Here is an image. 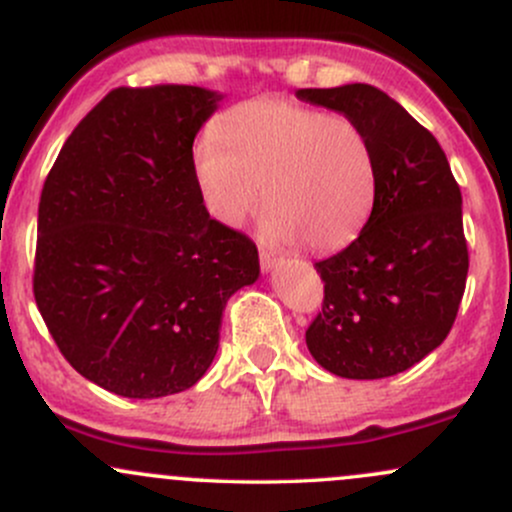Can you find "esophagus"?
Wrapping results in <instances>:
<instances>
[{
  "label": "esophagus",
  "instance_id": "34e87169",
  "mask_svg": "<svg viewBox=\"0 0 512 512\" xmlns=\"http://www.w3.org/2000/svg\"><path fill=\"white\" fill-rule=\"evenodd\" d=\"M275 266H278V258H275V254L261 249V268H263V273H271Z\"/></svg>",
  "mask_w": 512,
  "mask_h": 512
}]
</instances>
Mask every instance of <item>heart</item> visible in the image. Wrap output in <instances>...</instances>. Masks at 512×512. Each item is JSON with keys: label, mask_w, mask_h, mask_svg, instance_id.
Masks as SVG:
<instances>
[{"label": "heart", "mask_w": 512, "mask_h": 512, "mask_svg": "<svg viewBox=\"0 0 512 512\" xmlns=\"http://www.w3.org/2000/svg\"><path fill=\"white\" fill-rule=\"evenodd\" d=\"M212 220L244 225L266 195V234L333 251L360 234L375 205L377 166L355 120L285 99H254L217 118L191 152Z\"/></svg>", "instance_id": "1"}]
</instances>
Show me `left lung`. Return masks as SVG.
<instances>
[{
	"label": "left lung",
	"instance_id": "8db88e82",
	"mask_svg": "<svg viewBox=\"0 0 512 512\" xmlns=\"http://www.w3.org/2000/svg\"><path fill=\"white\" fill-rule=\"evenodd\" d=\"M295 96L355 120L377 166L375 205L358 239L314 263L324 307L307 348L346 380L399 375L455 324L469 271L462 193L438 140L384 91L343 84Z\"/></svg>",
	"mask_w": 512,
	"mask_h": 512
}]
</instances>
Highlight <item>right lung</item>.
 Listing matches in <instances>:
<instances>
[{"label": "right lung", "mask_w": 512, "mask_h": 512, "mask_svg": "<svg viewBox=\"0 0 512 512\" xmlns=\"http://www.w3.org/2000/svg\"><path fill=\"white\" fill-rule=\"evenodd\" d=\"M222 99L179 84L111 91L45 179L33 292L67 363L106 392L191 389L227 300L261 275L254 241L212 220L193 179V140Z\"/></svg>", "instance_id": "right-lung-1"}]
</instances>
